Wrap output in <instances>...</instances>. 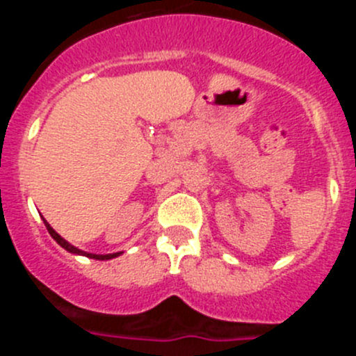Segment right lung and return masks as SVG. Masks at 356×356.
Wrapping results in <instances>:
<instances>
[{
	"label": "right lung",
	"instance_id": "1",
	"mask_svg": "<svg viewBox=\"0 0 356 356\" xmlns=\"http://www.w3.org/2000/svg\"><path fill=\"white\" fill-rule=\"evenodd\" d=\"M44 225H46V228H48L49 235H51V237L55 238V241L58 242V244H60V246L64 248V250H67L69 253H74V254H83V257H89V259H94V260H110V259H115V257H119V254H121V253H110V254H94V253H87V251H81V250H78L76 246H72V244H69V242L65 241V238H62L60 235L56 234L55 229H53L51 226H49V222H48V221H44Z\"/></svg>",
	"mask_w": 356,
	"mask_h": 356
}]
</instances>
